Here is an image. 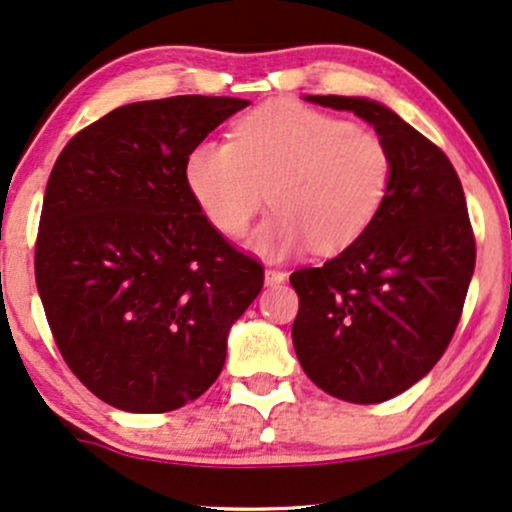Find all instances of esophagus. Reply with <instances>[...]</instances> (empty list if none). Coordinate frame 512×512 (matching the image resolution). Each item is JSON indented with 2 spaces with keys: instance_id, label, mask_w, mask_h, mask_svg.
<instances>
[{
  "instance_id": "esophagus-1",
  "label": "esophagus",
  "mask_w": 512,
  "mask_h": 512,
  "mask_svg": "<svg viewBox=\"0 0 512 512\" xmlns=\"http://www.w3.org/2000/svg\"><path fill=\"white\" fill-rule=\"evenodd\" d=\"M285 273H282V270H275V268H268L266 270V285L268 287H273V285H282V282H285Z\"/></svg>"
}]
</instances>
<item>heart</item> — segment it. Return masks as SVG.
<instances>
[{
	"mask_svg": "<svg viewBox=\"0 0 512 512\" xmlns=\"http://www.w3.org/2000/svg\"><path fill=\"white\" fill-rule=\"evenodd\" d=\"M230 142L201 140L185 156V185L201 216L242 237L266 199L275 208L254 235L270 258L339 254L387 204L394 161L380 135L334 113L273 102L246 113Z\"/></svg>",
	"mask_w": 512,
	"mask_h": 512,
	"instance_id": "obj_1",
	"label": "heart"
}]
</instances>
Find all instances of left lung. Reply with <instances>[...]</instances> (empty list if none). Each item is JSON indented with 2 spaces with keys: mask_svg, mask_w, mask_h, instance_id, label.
Returning a JSON list of instances; mask_svg holds the SVG:
<instances>
[{
  "mask_svg": "<svg viewBox=\"0 0 512 512\" xmlns=\"http://www.w3.org/2000/svg\"><path fill=\"white\" fill-rule=\"evenodd\" d=\"M353 111L391 151L387 204L368 232L289 282L299 294L294 351L313 384L351 403H382L444 356L475 273V235L449 156L387 106L306 97Z\"/></svg>",
  "mask_w": 512,
  "mask_h": 512,
  "instance_id": "8db88e82",
  "label": "left lung"
}]
</instances>
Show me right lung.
I'll list each match as a JSON object with an SVG mask.
<instances>
[{
    "mask_svg": "<svg viewBox=\"0 0 512 512\" xmlns=\"http://www.w3.org/2000/svg\"><path fill=\"white\" fill-rule=\"evenodd\" d=\"M249 106L235 97L125 104L80 130L47 180L35 282L63 361L128 413L199 399L263 266L213 230L185 185L194 144Z\"/></svg>",
    "mask_w": 512,
    "mask_h": 512,
    "instance_id": "right-lung-1",
    "label": "right lung"
}]
</instances>
